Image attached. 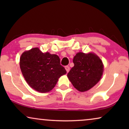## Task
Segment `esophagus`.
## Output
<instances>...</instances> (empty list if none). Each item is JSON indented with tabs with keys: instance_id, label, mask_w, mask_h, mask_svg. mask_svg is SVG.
<instances>
[{
	"instance_id": "1",
	"label": "esophagus",
	"mask_w": 129,
	"mask_h": 129,
	"mask_svg": "<svg viewBox=\"0 0 129 129\" xmlns=\"http://www.w3.org/2000/svg\"><path fill=\"white\" fill-rule=\"evenodd\" d=\"M65 69H66L67 72H68H68L70 71V67L68 66H65Z\"/></svg>"
}]
</instances>
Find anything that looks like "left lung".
Listing matches in <instances>:
<instances>
[{
  "mask_svg": "<svg viewBox=\"0 0 129 129\" xmlns=\"http://www.w3.org/2000/svg\"><path fill=\"white\" fill-rule=\"evenodd\" d=\"M73 61L74 66L68 77L76 89L83 92L98 83L103 72V63L98 56L92 53L79 52L75 56Z\"/></svg>",
  "mask_w": 129,
  "mask_h": 129,
  "instance_id": "obj_1",
  "label": "left lung"
}]
</instances>
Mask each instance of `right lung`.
Masks as SVG:
<instances>
[{
  "label": "right lung",
  "mask_w": 129,
  "mask_h": 129,
  "mask_svg": "<svg viewBox=\"0 0 129 129\" xmlns=\"http://www.w3.org/2000/svg\"><path fill=\"white\" fill-rule=\"evenodd\" d=\"M20 67L28 84L41 93L53 89L58 79L67 72L60 64L59 56L49 52L43 53L37 47L22 54Z\"/></svg>",
  "instance_id": "1"
}]
</instances>
